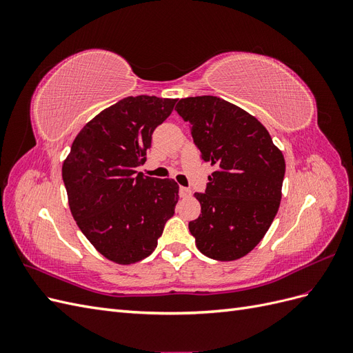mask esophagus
<instances>
[{
  "label": "esophagus",
  "mask_w": 353,
  "mask_h": 353,
  "mask_svg": "<svg viewBox=\"0 0 353 353\" xmlns=\"http://www.w3.org/2000/svg\"><path fill=\"white\" fill-rule=\"evenodd\" d=\"M179 196L181 197H190L191 196V190L187 187H179Z\"/></svg>",
  "instance_id": "esophagus-1"
}]
</instances>
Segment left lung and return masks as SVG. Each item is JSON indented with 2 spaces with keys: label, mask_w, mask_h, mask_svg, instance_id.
I'll list each match as a JSON object with an SVG mask.
<instances>
[{
  "label": "left lung",
  "mask_w": 353,
  "mask_h": 353,
  "mask_svg": "<svg viewBox=\"0 0 353 353\" xmlns=\"http://www.w3.org/2000/svg\"><path fill=\"white\" fill-rule=\"evenodd\" d=\"M175 110L188 123L201 159L215 168L205 193H194L201 213L188 223L191 236L210 259H240L279 212L284 156L266 128L236 104L201 95L181 99Z\"/></svg>",
  "instance_id": "1"
}]
</instances>
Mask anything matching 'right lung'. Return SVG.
<instances>
[{
    "label": "right lung",
    "instance_id": "add662e5",
    "mask_svg": "<svg viewBox=\"0 0 353 353\" xmlns=\"http://www.w3.org/2000/svg\"><path fill=\"white\" fill-rule=\"evenodd\" d=\"M175 99L126 97L104 109L73 140L61 168L73 219L104 258L121 265L152 254L174 216L178 184L137 172Z\"/></svg>",
    "mask_w": 353,
    "mask_h": 353
}]
</instances>
